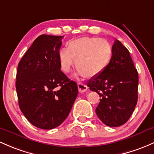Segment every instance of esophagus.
<instances>
[{
    "mask_svg": "<svg viewBox=\"0 0 154 154\" xmlns=\"http://www.w3.org/2000/svg\"><path fill=\"white\" fill-rule=\"evenodd\" d=\"M77 86H78L79 91L80 93H83V92H85V91H87V89H88V86L86 85H85L84 83H82V82H78Z\"/></svg>",
    "mask_w": 154,
    "mask_h": 154,
    "instance_id": "esophagus-1",
    "label": "esophagus"
}]
</instances>
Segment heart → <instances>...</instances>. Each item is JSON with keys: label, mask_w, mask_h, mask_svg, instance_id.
Wrapping results in <instances>:
<instances>
[{"label": "heart", "mask_w": 154, "mask_h": 154, "mask_svg": "<svg viewBox=\"0 0 154 154\" xmlns=\"http://www.w3.org/2000/svg\"><path fill=\"white\" fill-rule=\"evenodd\" d=\"M113 56L109 42L99 38L83 37L71 40L68 48L58 50L57 58L60 69L70 72L75 60L76 69L83 77L98 76L108 67Z\"/></svg>", "instance_id": "heart-1"}]
</instances>
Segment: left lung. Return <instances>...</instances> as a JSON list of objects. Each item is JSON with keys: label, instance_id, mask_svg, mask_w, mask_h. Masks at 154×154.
I'll return each instance as SVG.
<instances>
[{"label": "left lung", "instance_id": "obj_1", "mask_svg": "<svg viewBox=\"0 0 154 154\" xmlns=\"http://www.w3.org/2000/svg\"><path fill=\"white\" fill-rule=\"evenodd\" d=\"M108 67L88 82V87L100 95L96 108L99 119L110 127L125 123L135 109L138 99V72L129 51L115 40Z\"/></svg>", "mask_w": 154, "mask_h": 154}]
</instances>
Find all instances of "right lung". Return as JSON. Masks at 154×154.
Listing matches in <instances>:
<instances>
[{"mask_svg":"<svg viewBox=\"0 0 154 154\" xmlns=\"http://www.w3.org/2000/svg\"><path fill=\"white\" fill-rule=\"evenodd\" d=\"M62 38L40 35L17 66L15 86L20 110L30 123L45 130L63 122L78 94L77 83L61 72L58 62Z\"/></svg>","mask_w":154,"mask_h":154,"instance_id":"obj_1","label":"right lung"}]
</instances>
